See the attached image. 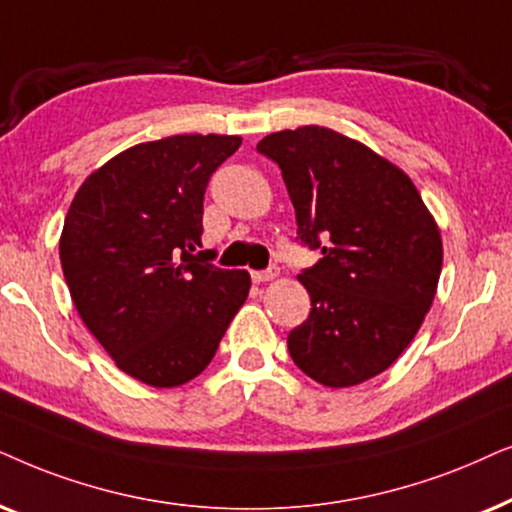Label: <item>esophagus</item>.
Wrapping results in <instances>:
<instances>
[{
    "instance_id": "obj_1",
    "label": "esophagus",
    "mask_w": 512,
    "mask_h": 512,
    "mask_svg": "<svg viewBox=\"0 0 512 512\" xmlns=\"http://www.w3.org/2000/svg\"><path fill=\"white\" fill-rule=\"evenodd\" d=\"M278 276V269L276 267H269V269H264V271H252V281L255 283H267V281H271V278H276Z\"/></svg>"
}]
</instances>
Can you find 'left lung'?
I'll return each mask as SVG.
<instances>
[{
  "instance_id": "obj_1",
  "label": "left lung",
  "mask_w": 512,
  "mask_h": 512,
  "mask_svg": "<svg viewBox=\"0 0 512 512\" xmlns=\"http://www.w3.org/2000/svg\"><path fill=\"white\" fill-rule=\"evenodd\" d=\"M257 152L281 168L297 241L323 255L297 276L311 313L290 330L292 360L330 388L377 377L410 346L433 304L438 224L403 170L330 128L271 133Z\"/></svg>"
}]
</instances>
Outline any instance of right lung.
<instances>
[{
    "label": "right lung",
    "mask_w": 512,
    "mask_h": 512,
    "mask_svg": "<svg viewBox=\"0 0 512 512\" xmlns=\"http://www.w3.org/2000/svg\"><path fill=\"white\" fill-rule=\"evenodd\" d=\"M238 147V135L142 142L88 175L67 210L60 264L72 302L142 384L199 377L248 297V271L199 250L208 180Z\"/></svg>",
    "instance_id": "obj_1"
}]
</instances>
